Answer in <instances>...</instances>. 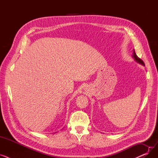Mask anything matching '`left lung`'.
<instances>
[{
    "label": "left lung",
    "mask_w": 158,
    "mask_h": 158,
    "mask_svg": "<svg viewBox=\"0 0 158 158\" xmlns=\"http://www.w3.org/2000/svg\"><path fill=\"white\" fill-rule=\"evenodd\" d=\"M132 57H134V59H135L138 63H139V64L145 66V63H143V61L142 60H141L140 58H139V57L137 56V55H136V52H135V49L133 50V53H132Z\"/></svg>",
    "instance_id": "obj_1"
}]
</instances>
